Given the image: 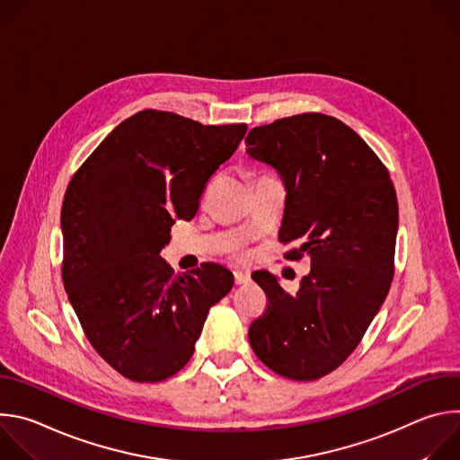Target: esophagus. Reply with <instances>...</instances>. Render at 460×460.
Masks as SVG:
<instances>
[{
  "label": "esophagus",
  "instance_id": "obj_1",
  "mask_svg": "<svg viewBox=\"0 0 460 460\" xmlns=\"http://www.w3.org/2000/svg\"><path fill=\"white\" fill-rule=\"evenodd\" d=\"M249 280H251V277H249L247 271H234V284H236V286L247 284Z\"/></svg>",
  "mask_w": 460,
  "mask_h": 460
}]
</instances>
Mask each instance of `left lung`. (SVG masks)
Returning a JSON list of instances; mask_svg holds the SVG:
<instances>
[{
  "label": "left lung",
  "mask_w": 460,
  "mask_h": 460,
  "mask_svg": "<svg viewBox=\"0 0 460 460\" xmlns=\"http://www.w3.org/2000/svg\"><path fill=\"white\" fill-rule=\"evenodd\" d=\"M247 155L277 169L286 185L279 240L284 256L311 260L296 295L277 277L252 280L268 296L249 327L254 355L275 373L314 380L358 346L395 273L399 204L385 165L341 119L304 112L249 130Z\"/></svg>",
  "instance_id": "1"
}]
</instances>
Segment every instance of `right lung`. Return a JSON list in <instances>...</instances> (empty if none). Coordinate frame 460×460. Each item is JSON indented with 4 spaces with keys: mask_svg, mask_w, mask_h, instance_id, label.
Listing matches in <instances>:
<instances>
[{
    "mask_svg": "<svg viewBox=\"0 0 460 460\" xmlns=\"http://www.w3.org/2000/svg\"><path fill=\"white\" fill-rule=\"evenodd\" d=\"M245 123L202 125L174 112L123 119L69 181L61 206V279L96 353L135 382H160L192 357L233 273L206 261L174 277L160 251L190 220Z\"/></svg>",
    "mask_w": 460,
    "mask_h": 460,
    "instance_id": "add662e5",
    "label": "right lung"
}]
</instances>
